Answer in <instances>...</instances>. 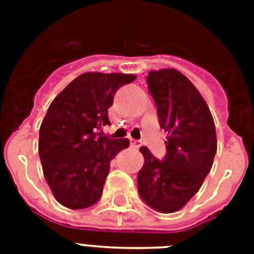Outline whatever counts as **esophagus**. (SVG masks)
<instances>
[{
  "instance_id": "obj_1",
  "label": "esophagus",
  "mask_w": 254,
  "mask_h": 254,
  "mask_svg": "<svg viewBox=\"0 0 254 254\" xmlns=\"http://www.w3.org/2000/svg\"><path fill=\"white\" fill-rule=\"evenodd\" d=\"M130 143L131 146L135 147V149H138V147H141V145H142V142H141L139 139H130Z\"/></svg>"
}]
</instances>
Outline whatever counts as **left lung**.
Masks as SVG:
<instances>
[{
	"instance_id": "left-lung-1",
	"label": "left lung",
	"mask_w": 254,
	"mask_h": 254,
	"mask_svg": "<svg viewBox=\"0 0 254 254\" xmlns=\"http://www.w3.org/2000/svg\"><path fill=\"white\" fill-rule=\"evenodd\" d=\"M147 87L167 133L166 157L158 161L142 146L138 192L155 211L171 213L183 208L199 191L212 167L217 150L216 129L207 103L195 85L175 68L150 71Z\"/></svg>"
}]
</instances>
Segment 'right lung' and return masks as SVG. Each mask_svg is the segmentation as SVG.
<instances>
[{"instance_id": "add662e5", "label": "right lung", "mask_w": 254, "mask_h": 254, "mask_svg": "<svg viewBox=\"0 0 254 254\" xmlns=\"http://www.w3.org/2000/svg\"><path fill=\"white\" fill-rule=\"evenodd\" d=\"M135 80L131 73L85 72L54 99L39 129L38 150L47 185L62 205L91 207L103 195L109 165L129 139L103 135L108 109L121 85Z\"/></svg>"}]
</instances>
